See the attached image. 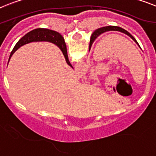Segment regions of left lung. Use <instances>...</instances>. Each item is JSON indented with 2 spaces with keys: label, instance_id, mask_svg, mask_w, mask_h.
Returning a JSON list of instances; mask_svg holds the SVG:
<instances>
[{
  "label": "left lung",
  "instance_id": "obj_1",
  "mask_svg": "<svg viewBox=\"0 0 156 156\" xmlns=\"http://www.w3.org/2000/svg\"><path fill=\"white\" fill-rule=\"evenodd\" d=\"M110 30H117V31H121V32L129 35L132 39H133L134 41L136 42V40L134 38V37L131 34H129V33L128 32L127 30H124V29H122V27H117V26H106V27H100V28L97 29V30H95V32H96L95 33V38H96L97 36H98L99 34H102V33H104V32H106V31H110ZM136 43H137V42H136ZM138 46H139V45H138Z\"/></svg>",
  "mask_w": 156,
  "mask_h": 156
}]
</instances>
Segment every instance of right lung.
Here are the masks:
<instances>
[{"mask_svg": "<svg viewBox=\"0 0 156 156\" xmlns=\"http://www.w3.org/2000/svg\"><path fill=\"white\" fill-rule=\"evenodd\" d=\"M42 41L53 42L55 45H57L60 48V50H62V53H63L64 56H65V61H66L68 65L72 67V65L69 62V58H68L66 44H65V39L62 36V34H59L57 31H54V30H49V29L45 28L34 29V30H31V31H30V32L25 34L24 36L19 40L18 42L16 44L15 47L13 48L12 51L11 52L10 57H9V60H10V58H11V57L12 56V54H14L15 52L19 48L21 47L23 45H25V44L30 43V42H42Z\"/></svg>", "mask_w": 156, "mask_h": 156, "instance_id": "add662e5", "label": "right lung"}]
</instances>
